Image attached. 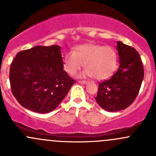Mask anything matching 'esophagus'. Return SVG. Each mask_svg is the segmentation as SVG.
Masks as SVG:
<instances>
[{
    "label": "esophagus",
    "mask_w": 156,
    "mask_h": 156,
    "mask_svg": "<svg viewBox=\"0 0 156 156\" xmlns=\"http://www.w3.org/2000/svg\"><path fill=\"white\" fill-rule=\"evenodd\" d=\"M78 83H80V84H87L88 82L86 81H78Z\"/></svg>",
    "instance_id": "esophagus-1"
}]
</instances>
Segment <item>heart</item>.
<instances>
[{"mask_svg":"<svg viewBox=\"0 0 156 156\" xmlns=\"http://www.w3.org/2000/svg\"><path fill=\"white\" fill-rule=\"evenodd\" d=\"M118 56L112 47L96 44L78 45L72 53H68L63 59L66 72L73 75L83 66L86 69L79 77H94L97 80H104L115 72Z\"/></svg>","mask_w":156,"mask_h":156,"instance_id":"1","label":"heart"}]
</instances>
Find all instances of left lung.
Listing matches in <instances>:
<instances>
[{"label":"left lung","mask_w":156,"mask_h":156,"mask_svg":"<svg viewBox=\"0 0 156 156\" xmlns=\"http://www.w3.org/2000/svg\"><path fill=\"white\" fill-rule=\"evenodd\" d=\"M119 68L108 80L99 84L95 98L100 107L108 112H116L128 107L136 99L144 71L140 56L134 48L117 42Z\"/></svg>","instance_id":"left-lung-1"}]
</instances>
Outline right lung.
<instances>
[{
  "label": "right lung",
  "mask_w": 156,
  "mask_h": 156,
  "mask_svg": "<svg viewBox=\"0 0 156 156\" xmlns=\"http://www.w3.org/2000/svg\"><path fill=\"white\" fill-rule=\"evenodd\" d=\"M61 47L35 46L16 54L10 70L12 93L21 106L38 113L59 106L75 82L63 70Z\"/></svg>",
  "instance_id": "obj_1"
}]
</instances>
